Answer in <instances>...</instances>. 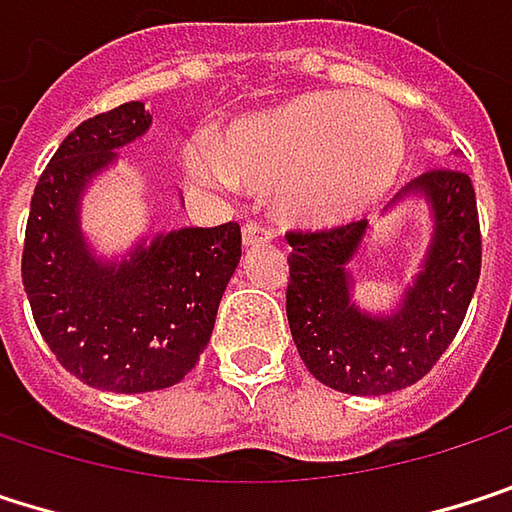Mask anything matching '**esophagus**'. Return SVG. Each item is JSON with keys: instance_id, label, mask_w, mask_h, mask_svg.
Listing matches in <instances>:
<instances>
[{"instance_id": "34e87169", "label": "esophagus", "mask_w": 512, "mask_h": 512, "mask_svg": "<svg viewBox=\"0 0 512 512\" xmlns=\"http://www.w3.org/2000/svg\"><path fill=\"white\" fill-rule=\"evenodd\" d=\"M241 235H244V244H259V241H271L274 238V232L265 223H259V220H247Z\"/></svg>"}]
</instances>
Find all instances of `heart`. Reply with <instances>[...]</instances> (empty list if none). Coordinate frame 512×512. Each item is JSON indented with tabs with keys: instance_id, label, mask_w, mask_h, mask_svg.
I'll return each mask as SVG.
<instances>
[{
	"instance_id": "obj_1",
	"label": "heart",
	"mask_w": 512,
	"mask_h": 512,
	"mask_svg": "<svg viewBox=\"0 0 512 512\" xmlns=\"http://www.w3.org/2000/svg\"><path fill=\"white\" fill-rule=\"evenodd\" d=\"M405 139L390 104L352 95H304L241 119L217 142L187 148L196 181H241L277 193L280 208L307 223L358 217L396 181Z\"/></svg>"
}]
</instances>
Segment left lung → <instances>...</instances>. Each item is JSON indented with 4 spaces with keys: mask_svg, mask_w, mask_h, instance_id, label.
Returning <instances> with one entry per match:
<instances>
[{
    "mask_svg": "<svg viewBox=\"0 0 512 512\" xmlns=\"http://www.w3.org/2000/svg\"><path fill=\"white\" fill-rule=\"evenodd\" d=\"M411 190L432 202L435 235L417 283L390 319L364 316L349 301L346 265L367 235V220L286 232L292 340L307 370L334 390L379 396L420 382L468 313L483 259L474 184L462 169L438 166L399 196Z\"/></svg>",
    "mask_w": 512,
    "mask_h": 512,
    "instance_id": "obj_1",
    "label": "left lung"
}]
</instances>
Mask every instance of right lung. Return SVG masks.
I'll return each instance as SVG.
<instances>
[{
	"mask_svg": "<svg viewBox=\"0 0 512 512\" xmlns=\"http://www.w3.org/2000/svg\"><path fill=\"white\" fill-rule=\"evenodd\" d=\"M148 125L145 104L130 101L62 139L35 184L20 265L35 325L56 361L89 387L116 393L160 390L196 367L241 259L238 223L157 235L122 265L89 256L80 193Z\"/></svg>",
	"mask_w": 512,
	"mask_h": 512,
	"instance_id": "obj_1",
	"label": "right lung"
}]
</instances>
